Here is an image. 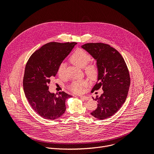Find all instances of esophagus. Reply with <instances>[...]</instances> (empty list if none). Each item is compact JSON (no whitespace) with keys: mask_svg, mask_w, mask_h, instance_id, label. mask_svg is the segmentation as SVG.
<instances>
[{"mask_svg":"<svg viewBox=\"0 0 154 154\" xmlns=\"http://www.w3.org/2000/svg\"><path fill=\"white\" fill-rule=\"evenodd\" d=\"M80 97L81 99L85 100H90V97L87 96H80Z\"/></svg>","mask_w":154,"mask_h":154,"instance_id":"1","label":"esophagus"}]
</instances>
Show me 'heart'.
Wrapping results in <instances>:
<instances>
[{
  "instance_id": "obj_1",
  "label": "heart",
  "mask_w": 154,
  "mask_h": 154,
  "mask_svg": "<svg viewBox=\"0 0 154 154\" xmlns=\"http://www.w3.org/2000/svg\"><path fill=\"white\" fill-rule=\"evenodd\" d=\"M91 56L81 49H76L70 57V61L75 65L80 68H84L91 60ZM65 64L61 63L58 68V74L60 76L63 75L65 71ZM85 72L90 78L96 79L99 73L97 66L94 64H88L85 67ZM87 82L85 80L75 81L71 83L69 90L74 93H80L83 91V88L86 86Z\"/></svg>"
}]
</instances>
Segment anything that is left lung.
I'll list each match as a JSON object with an SVG mask.
<instances>
[{
  "label": "left lung",
  "mask_w": 154,
  "mask_h": 154,
  "mask_svg": "<svg viewBox=\"0 0 154 154\" xmlns=\"http://www.w3.org/2000/svg\"><path fill=\"white\" fill-rule=\"evenodd\" d=\"M82 48L97 61L98 79L91 92L99 88L103 91L100 96H96L97 108L91 115L99 120L108 118L119 110L126 100L130 85L127 64L121 54L106 44L86 43Z\"/></svg>",
  "instance_id": "1"
}]
</instances>
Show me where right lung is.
Returning a JSON list of instances; mask_svg holds the SVG:
<instances>
[{
    "instance_id": "right-lung-1",
    "label": "right lung",
    "mask_w": 154,
    "mask_h": 154,
    "mask_svg": "<svg viewBox=\"0 0 154 154\" xmlns=\"http://www.w3.org/2000/svg\"><path fill=\"white\" fill-rule=\"evenodd\" d=\"M75 45V42L47 43L30 56L26 65L23 79L26 97L33 110L44 119L54 120L65 112V101L71 96L64 91L57 95L51 93L49 85L59 65Z\"/></svg>"
}]
</instances>
